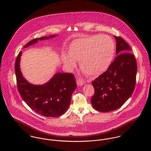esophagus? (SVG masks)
I'll use <instances>...</instances> for the list:
<instances>
[{"label": "esophagus", "instance_id": "1", "mask_svg": "<svg viewBox=\"0 0 151 151\" xmlns=\"http://www.w3.org/2000/svg\"><path fill=\"white\" fill-rule=\"evenodd\" d=\"M84 84V81L83 80L81 79V78H79L77 80V84L78 86H83V84Z\"/></svg>", "mask_w": 151, "mask_h": 151}]
</instances>
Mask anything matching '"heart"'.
Segmentation results:
<instances>
[{"mask_svg": "<svg viewBox=\"0 0 151 151\" xmlns=\"http://www.w3.org/2000/svg\"><path fill=\"white\" fill-rule=\"evenodd\" d=\"M115 53V43L108 35H94L80 38L70 44L68 55L62 60L73 68L75 61H80L81 71L89 77L104 73L111 65Z\"/></svg>", "mask_w": 151, "mask_h": 151, "instance_id": "obj_1", "label": "heart"}]
</instances>
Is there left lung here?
<instances>
[{
  "label": "left lung",
  "instance_id": "obj_1",
  "mask_svg": "<svg viewBox=\"0 0 151 151\" xmlns=\"http://www.w3.org/2000/svg\"><path fill=\"white\" fill-rule=\"evenodd\" d=\"M116 54L108 70L92 81L95 93L91 98L93 108L101 112L120 108L133 93L137 65L131 47L122 37L114 36Z\"/></svg>",
  "mask_w": 151,
  "mask_h": 151
}]
</instances>
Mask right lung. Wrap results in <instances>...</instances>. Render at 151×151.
<instances>
[{"instance_id": "1", "label": "right lung", "mask_w": 151, "mask_h": 151, "mask_svg": "<svg viewBox=\"0 0 151 151\" xmlns=\"http://www.w3.org/2000/svg\"><path fill=\"white\" fill-rule=\"evenodd\" d=\"M56 35L32 40L24 47ZM22 56L20 52L16 60L15 73L19 92L24 102L36 113L46 117H56L64 114L70 106L73 92L77 87L74 77L71 73L56 74L42 86L29 84L22 77L20 68Z\"/></svg>"}]
</instances>
